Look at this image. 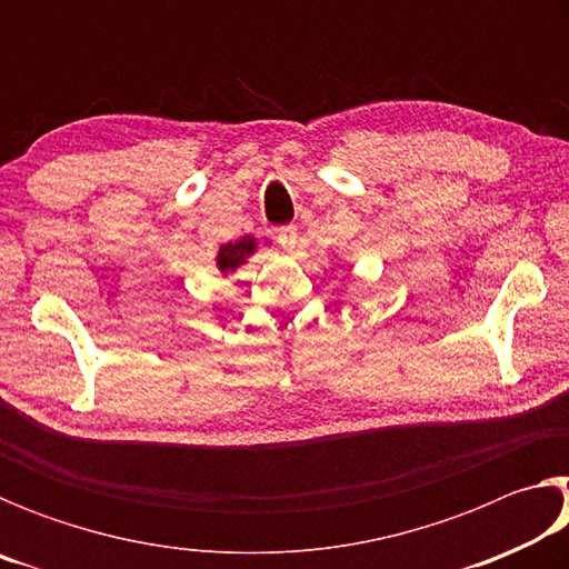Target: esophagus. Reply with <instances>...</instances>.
<instances>
[{"mask_svg":"<svg viewBox=\"0 0 569 569\" xmlns=\"http://www.w3.org/2000/svg\"><path fill=\"white\" fill-rule=\"evenodd\" d=\"M276 240H278V246H281L286 253H293L296 250V243H298V228L296 226H283V228H278V236H276Z\"/></svg>","mask_w":569,"mask_h":569,"instance_id":"34e87169","label":"esophagus"}]
</instances>
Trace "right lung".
<instances>
[{
  "instance_id": "add662e5",
  "label": "right lung",
  "mask_w": 569,
  "mask_h": 569,
  "mask_svg": "<svg viewBox=\"0 0 569 569\" xmlns=\"http://www.w3.org/2000/svg\"><path fill=\"white\" fill-rule=\"evenodd\" d=\"M258 250V238L256 236H240L238 240H230V243H223L216 253V266L220 276H230L236 273L240 266L248 263V258Z\"/></svg>"
}]
</instances>
